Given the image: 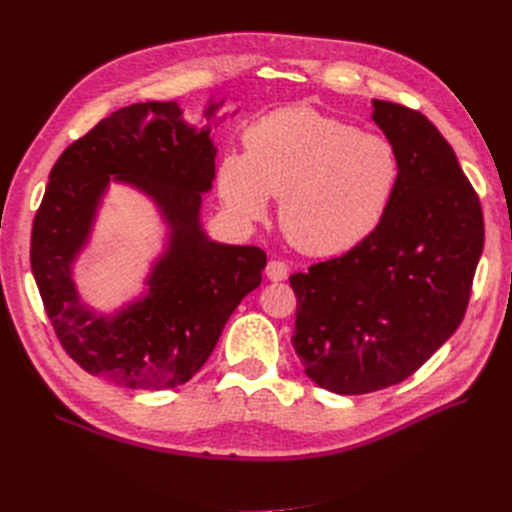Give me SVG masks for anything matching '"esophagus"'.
<instances>
[{"label": "esophagus", "instance_id": "esophagus-1", "mask_svg": "<svg viewBox=\"0 0 512 512\" xmlns=\"http://www.w3.org/2000/svg\"><path fill=\"white\" fill-rule=\"evenodd\" d=\"M267 277L271 282H282L288 277V265L284 260H271L267 265Z\"/></svg>", "mask_w": 512, "mask_h": 512}]
</instances>
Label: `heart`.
<instances>
[{"instance_id":"b5f03b06","label":"heart","mask_w":512,"mask_h":512,"mask_svg":"<svg viewBox=\"0 0 512 512\" xmlns=\"http://www.w3.org/2000/svg\"><path fill=\"white\" fill-rule=\"evenodd\" d=\"M245 153L228 151L215 185L230 213L260 220L280 198L286 239L309 256H337L367 241L399 192L404 162L378 132L309 106L256 119L243 132Z\"/></svg>"}]
</instances>
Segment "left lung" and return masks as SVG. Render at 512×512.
<instances>
[{
	"label": "left lung",
	"mask_w": 512,
	"mask_h": 512,
	"mask_svg": "<svg viewBox=\"0 0 512 512\" xmlns=\"http://www.w3.org/2000/svg\"><path fill=\"white\" fill-rule=\"evenodd\" d=\"M371 117L404 162L391 211L354 250L290 275V342L305 374L339 395L404 382L457 331L485 245L478 194L438 128L384 100Z\"/></svg>",
	"instance_id": "obj_1"
}]
</instances>
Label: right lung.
I'll use <instances>...</instances> for the list:
<instances>
[{
  "label": "right lung",
  "mask_w": 512,
  "mask_h": 512,
  "mask_svg": "<svg viewBox=\"0 0 512 512\" xmlns=\"http://www.w3.org/2000/svg\"><path fill=\"white\" fill-rule=\"evenodd\" d=\"M108 174L156 197L174 226L148 297L111 319L89 313L69 277ZM213 177L209 130L185 126L175 102L119 108L51 168L29 260L61 348L87 374L128 389H175L205 365L230 314L260 286L267 267L260 247L211 243L200 230V192Z\"/></svg>",
  "instance_id": "obj_1"
}]
</instances>
